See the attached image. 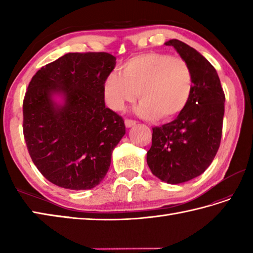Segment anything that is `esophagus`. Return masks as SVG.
Returning <instances> with one entry per match:
<instances>
[{"label":"esophagus","instance_id":"esophagus-1","mask_svg":"<svg viewBox=\"0 0 253 253\" xmlns=\"http://www.w3.org/2000/svg\"><path fill=\"white\" fill-rule=\"evenodd\" d=\"M136 123H137V122L133 121V120H128V118H127V120H125V125H126V127H128V128L133 126V125H136Z\"/></svg>","mask_w":253,"mask_h":253}]
</instances>
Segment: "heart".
Segmentation results:
<instances>
[{
	"label": "heart",
	"mask_w": 253,
	"mask_h": 253,
	"mask_svg": "<svg viewBox=\"0 0 253 253\" xmlns=\"http://www.w3.org/2000/svg\"><path fill=\"white\" fill-rule=\"evenodd\" d=\"M104 80V94L112 110L122 111L137 96L141 116L169 121L189 104L195 89L193 73L184 58L166 53H144L131 57Z\"/></svg>",
	"instance_id": "heart-1"
}]
</instances>
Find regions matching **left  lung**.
Listing matches in <instances>:
<instances>
[{"label": "left lung", "instance_id": "1", "mask_svg": "<svg viewBox=\"0 0 253 253\" xmlns=\"http://www.w3.org/2000/svg\"><path fill=\"white\" fill-rule=\"evenodd\" d=\"M193 73L195 89L186 110L173 122L152 128L147 163L152 174L169 184L201 175L215 158L223 130L225 94L211 63L193 47L169 40Z\"/></svg>", "mask_w": 253, "mask_h": 253}]
</instances>
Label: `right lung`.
Masks as SVG:
<instances>
[{"label": "right lung", "instance_id": "obj_1", "mask_svg": "<svg viewBox=\"0 0 253 253\" xmlns=\"http://www.w3.org/2000/svg\"><path fill=\"white\" fill-rule=\"evenodd\" d=\"M116 58L105 52L67 53L41 67L23 103V130L32 162L58 187L85 190L103 180L125 135L122 116L105 107L104 80ZM54 93L64 95L56 106Z\"/></svg>", "mask_w": 253, "mask_h": 253}]
</instances>
